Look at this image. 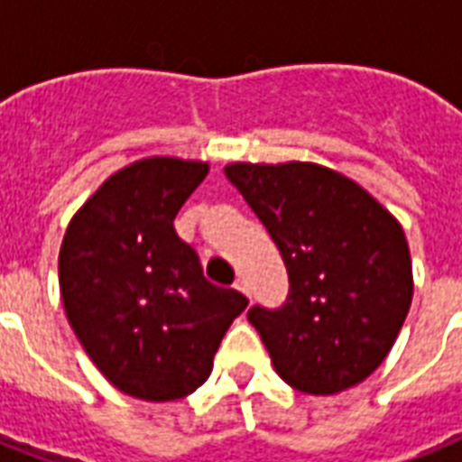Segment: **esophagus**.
Listing matches in <instances>:
<instances>
[{"label": "esophagus", "instance_id": "34e87169", "mask_svg": "<svg viewBox=\"0 0 462 462\" xmlns=\"http://www.w3.org/2000/svg\"><path fill=\"white\" fill-rule=\"evenodd\" d=\"M236 289H238V291H241V294H245V296H250V289H248V282L243 280V277H238V280H236V284H234Z\"/></svg>", "mask_w": 462, "mask_h": 462}]
</instances>
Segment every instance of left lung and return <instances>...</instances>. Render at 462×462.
<instances>
[{"label": "left lung", "mask_w": 462, "mask_h": 462, "mask_svg": "<svg viewBox=\"0 0 462 462\" xmlns=\"http://www.w3.org/2000/svg\"><path fill=\"white\" fill-rule=\"evenodd\" d=\"M224 173L287 264V301L248 310L282 381L309 395L361 383L383 364L412 303L398 219L318 163H231Z\"/></svg>", "instance_id": "obj_1"}]
</instances>
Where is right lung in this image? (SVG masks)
Instances as JSON below:
<instances>
[{
	"label": "right lung",
	"mask_w": 462,
	"mask_h": 462,
	"mask_svg": "<svg viewBox=\"0 0 462 462\" xmlns=\"http://www.w3.org/2000/svg\"><path fill=\"white\" fill-rule=\"evenodd\" d=\"M207 173L199 161H137L110 175L64 234L67 320L103 376L132 398L198 391L248 306L241 291L207 282L195 248L175 234V214Z\"/></svg>",
	"instance_id": "1"
}]
</instances>
